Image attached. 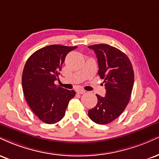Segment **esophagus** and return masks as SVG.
I'll list each match as a JSON object with an SVG mask.
<instances>
[{"mask_svg": "<svg viewBox=\"0 0 159 159\" xmlns=\"http://www.w3.org/2000/svg\"><path fill=\"white\" fill-rule=\"evenodd\" d=\"M86 91L84 90V89H78L77 90V93L78 94H84V93H85Z\"/></svg>", "mask_w": 159, "mask_h": 159, "instance_id": "34e87169", "label": "esophagus"}]
</instances>
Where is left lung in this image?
Returning a JSON list of instances; mask_svg holds the SVG:
<instances>
[{
	"mask_svg": "<svg viewBox=\"0 0 159 159\" xmlns=\"http://www.w3.org/2000/svg\"><path fill=\"white\" fill-rule=\"evenodd\" d=\"M96 55L98 75L104 79L105 97L97 94L98 103L88 112L93 121L98 124L110 123L124 112L130 98L134 71L129 59L123 52L107 44L89 46Z\"/></svg>",
	"mask_w": 159,
	"mask_h": 159,
	"instance_id": "8db88e82",
	"label": "left lung"
}]
</instances>
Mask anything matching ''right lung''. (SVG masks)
Wrapping results in <instances>:
<instances>
[{
	"label": "right lung",
	"mask_w": 159,
	"mask_h": 159,
	"mask_svg": "<svg viewBox=\"0 0 159 159\" xmlns=\"http://www.w3.org/2000/svg\"><path fill=\"white\" fill-rule=\"evenodd\" d=\"M77 47L59 44L35 51L26 61L22 74L23 92L32 112L46 124L64 118L69 101L75 92L55 85L66 55Z\"/></svg>",
	"instance_id": "1"
}]
</instances>
